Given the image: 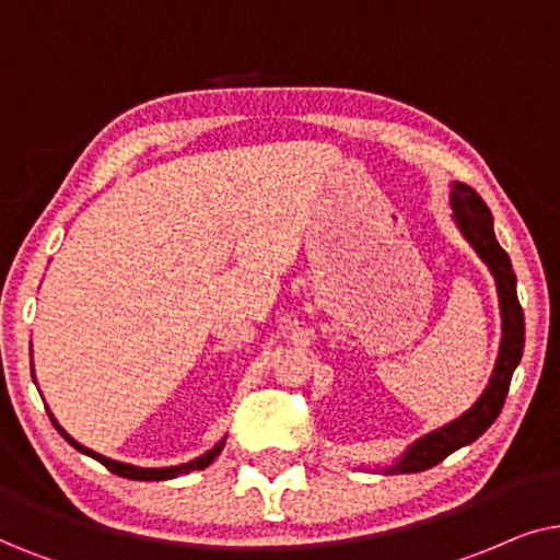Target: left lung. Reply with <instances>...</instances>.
Here are the masks:
<instances>
[{"instance_id":"1","label":"left lung","mask_w":560,"mask_h":560,"mask_svg":"<svg viewBox=\"0 0 560 560\" xmlns=\"http://www.w3.org/2000/svg\"><path fill=\"white\" fill-rule=\"evenodd\" d=\"M451 207L453 220L471 248L479 253V258L489 266L491 276L497 281L499 310H502V342H499V355L491 371L487 389L479 399L474 401L471 409L456 420L443 424V428L428 432L420 441H415L405 451V456L394 460L392 466L382 468L384 474H417L424 468H432L448 458L453 451L464 448L474 443L476 438L483 435L502 412L506 392L514 369H517L520 358L525 348V315L517 300V276L512 271V260L506 256L502 245L497 243L494 235V218H491L489 207L468 184L456 182L451 189Z\"/></svg>"}]
</instances>
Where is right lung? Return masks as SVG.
<instances>
[{
    "instance_id": "obj_1",
    "label": "right lung",
    "mask_w": 560,
    "mask_h": 560,
    "mask_svg": "<svg viewBox=\"0 0 560 560\" xmlns=\"http://www.w3.org/2000/svg\"><path fill=\"white\" fill-rule=\"evenodd\" d=\"M48 417H50V422L56 424V430L61 432V435L66 438V441H69V443L73 445V448H77L79 453H84V456H92L94 460H100L102 466H107L112 474L122 476V479H132V481H166V479H176V476L189 474V471H202V468L210 466L212 460L220 456L222 448H225V441H220L218 445H214L212 451H207L205 456H199V458L189 460V464H182V466H168V468H140V466H132V464H119V460H112V458H107V456H100V453H94V451L84 448V445L73 441V438L69 435V432H66V430L61 428V424L56 422L54 412H48Z\"/></svg>"
}]
</instances>
